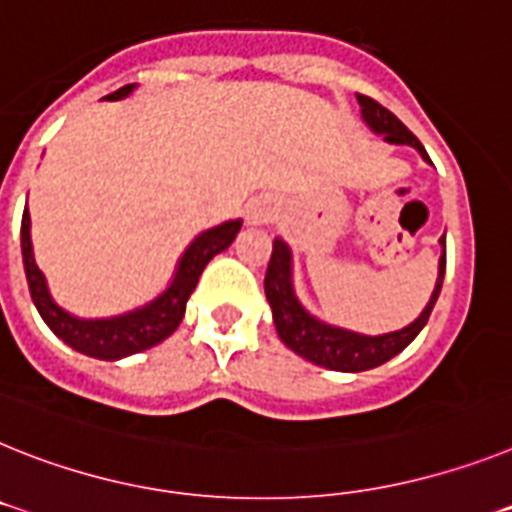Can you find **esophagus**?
<instances>
[{
	"mask_svg": "<svg viewBox=\"0 0 512 512\" xmlns=\"http://www.w3.org/2000/svg\"><path fill=\"white\" fill-rule=\"evenodd\" d=\"M270 216H273L270 203H265V200H252V203H249L247 221L252 223V226H263V223L270 221Z\"/></svg>",
	"mask_w": 512,
	"mask_h": 512,
	"instance_id": "34e87169",
	"label": "esophagus"
}]
</instances>
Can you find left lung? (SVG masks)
<instances>
[{"mask_svg":"<svg viewBox=\"0 0 512 512\" xmlns=\"http://www.w3.org/2000/svg\"><path fill=\"white\" fill-rule=\"evenodd\" d=\"M356 101L362 106V119L369 130L375 132V135L385 137V143L390 145H411L429 163L424 145L416 140L414 132H409V127L401 119L395 117L393 111H388L369 96H356ZM440 244L442 255L440 265H437L435 291L429 296L422 315L416 317L411 325H406L401 330H393V333L364 336V333L338 328V325H330V322L320 320V317L309 315L294 291V257H291L289 244L283 242V239H276L273 242V255H270L268 263V273H265V296H268V304L273 309V322H276L278 338L294 354L304 356L307 362L320 364L325 369H336V372H364V369L380 367L388 359H393L395 354H401L422 333L429 315H432V307H435L442 289V278H445V236H440Z\"/></svg>","mask_w":512,"mask_h":512,"instance_id":"8db88e82","label":"left lung"}]
</instances>
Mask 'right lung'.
<instances>
[{
	"mask_svg": "<svg viewBox=\"0 0 512 512\" xmlns=\"http://www.w3.org/2000/svg\"><path fill=\"white\" fill-rule=\"evenodd\" d=\"M132 90H135V85H124L117 93H109L106 101H122V98L130 96ZM239 229H242V218L223 221L213 229L197 234L190 247L184 249V255L179 257L169 286L143 307L114 317H77L54 302L46 276L36 265L33 242H30V213L28 205H25L23 226H20V247H23V265L30 299L36 304L38 315L44 317V322L51 328V333L62 338L67 346H72V349L85 356H93V359L117 362V359L140 354V351L166 341L179 328L184 309H187V299L195 291L200 273L218 252H223L234 242Z\"/></svg>",
	"mask_w": 512,
	"mask_h": 512,
	"instance_id": "1",
	"label": "right lung"
}]
</instances>
